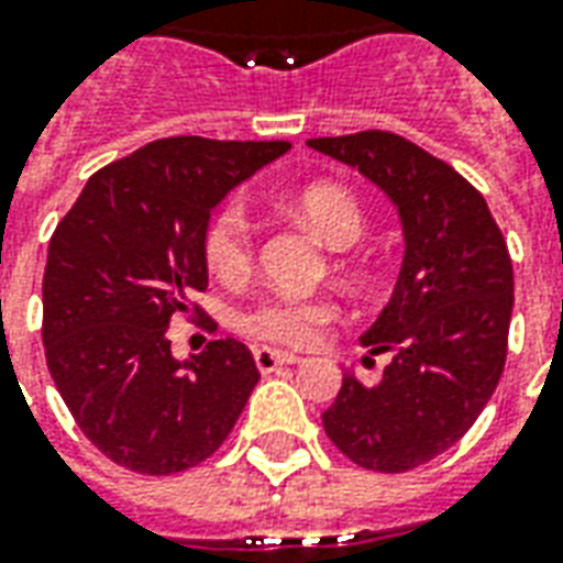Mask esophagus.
Listing matches in <instances>:
<instances>
[{"mask_svg":"<svg viewBox=\"0 0 563 563\" xmlns=\"http://www.w3.org/2000/svg\"><path fill=\"white\" fill-rule=\"evenodd\" d=\"M253 361L260 366V373H274V369H280V366H289V364H301V357L292 355V352H280V349H256L253 352Z\"/></svg>","mask_w":563,"mask_h":563,"instance_id":"1","label":"esophagus"}]
</instances>
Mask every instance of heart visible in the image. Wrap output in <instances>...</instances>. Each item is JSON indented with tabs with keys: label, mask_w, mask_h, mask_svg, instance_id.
I'll return each mask as SVG.
<instances>
[{
	"label": "heart",
	"mask_w": 563,
	"mask_h": 563,
	"mask_svg": "<svg viewBox=\"0 0 563 563\" xmlns=\"http://www.w3.org/2000/svg\"><path fill=\"white\" fill-rule=\"evenodd\" d=\"M298 218L313 229L316 235L334 250H349L361 241L366 227L364 208L352 190L334 181H313L298 187L289 199ZM202 256L208 271L220 280H241L253 265V229L239 202H227L208 220L202 235ZM340 271L349 274V265L340 262ZM334 319V303L328 298H292L274 295L241 316V328L247 334L280 345H310L324 324Z\"/></svg>",
	"instance_id": "b5f03b06"
}]
</instances>
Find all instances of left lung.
Instances as JSON below:
<instances>
[{
  "label": "left lung",
  "mask_w": 563,
  "mask_h": 563,
  "mask_svg": "<svg viewBox=\"0 0 563 563\" xmlns=\"http://www.w3.org/2000/svg\"><path fill=\"white\" fill-rule=\"evenodd\" d=\"M307 145L385 190L406 241L394 295L361 336L390 364L376 385L345 373L324 432L361 468L409 472L472 430L498 387L514 313L510 253L486 199L420 145L387 131Z\"/></svg>",
  "instance_id": "8db88e82"
}]
</instances>
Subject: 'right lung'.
<instances>
[{"instance_id":"obj_1","label":"right lung","mask_w":563,"mask_h":563,"mask_svg":"<svg viewBox=\"0 0 563 563\" xmlns=\"http://www.w3.org/2000/svg\"><path fill=\"white\" fill-rule=\"evenodd\" d=\"M289 143L169 136L103 166L53 232L44 352L65 406L98 451L140 474L194 468L227 441L260 382L239 340L178 361L169 324L202 316L211 211Z\"/></svg>"}]
</instances>
